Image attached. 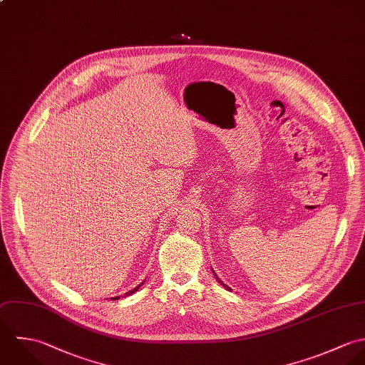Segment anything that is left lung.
I'll return each instance as SVG.
<instances>
[{
  "instance_id": "left-lung-1",
  "label": "left lung",
  "mask_w": 365,
  "mask_h": 365,
  "mask_svg": "<svg viewBox=\"0 0 365 365\" xmlns=\"http://www.w3.org/2000/svg\"><path fill=\"white\" fill-rule=\"evenodd\" d=\"M213 274H215V277H216V279H217V281H219L220 285H222V287H224V288H225V289H227V291H231V289H230V288H228V287H227V285H225V284H224V282H222V281H220V279H219V278H217V275H216V272H215V271H213Z\"/></svg>"
}]
</instances>
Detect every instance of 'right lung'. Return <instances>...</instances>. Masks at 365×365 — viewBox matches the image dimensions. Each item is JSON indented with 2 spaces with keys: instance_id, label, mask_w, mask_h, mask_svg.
Here are the masks:
<instances>
[{
  "instance_id": "add662e5",
  "label": "right lung",
  "mask_w": 365,
  "mask_h": 365,
  "mask_svg": "<svg viewBox=\"0 0 365 365\" xmlns=\"http://www.w3.org/2000/svg\"><path fill=\"white\" fill-rule=\"evenodd\" d=\"M143 284H144V282H143ZM140 287H141V285H138L137 288H134L133 291H130L128 293H125V294H131V293H134V292L137 291V289H140ZM113 299H118V297H113Z\"/></svg>"
}]
</instances>
